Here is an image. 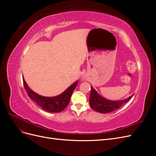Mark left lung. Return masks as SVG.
Masks as SVG:
<instances>
[{"instance_id": "left-lung-1", "label": "left lung", "mask_w": 156, "mask_h": 156, "mask_svg": "<svg viewBox=\"0 0 156 156\" xmlns=\"http://www.w3.org/2000/svg\"><path fill=\"white\" fill-rule=\"evenodd\" d=\"M133 96V95H132L128 98L122 101H110L99 95L95 90L91 87L89 102L90 107L94 110L101 113H107L114 111L121 107L128 101Z\"/></svg>"}]
</instances>
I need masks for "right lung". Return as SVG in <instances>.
<instances>
[{
  "mask_svg": "<svg viewBox=\"0 0 156 156\" xmlns=\"http://www.w3.org/2000/svg\"><path fill=\"white\" fill-rule=\"evenodd\" d=\"M23 81L25 89L31 100L44 110L50 112H59L63 111L69 104L72 94L77 85V81H76L66 90L62 94L55 97L48 98L40 96L33 92L27 84L24 78H23Z\"/></svg>",
  "mask_w": 156,
  "mask_h": 156,
  "instance_id": "1",
  "label": "right lung"
}]
</instances>
